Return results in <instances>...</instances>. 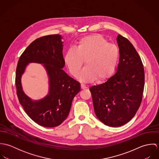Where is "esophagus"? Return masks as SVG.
<instances>
[{
    "instance_id": "esophagus-1",
    "label": "esophagus",
    "mask_w": 159,
    "mask_h": 159,
    "mask_svg": "<svg viewBox=\"0 0 159 159\" xmlns=\"http://www.w3.org/2000/svg\"><path fill=\"white\" fill-rule=\"evenodd\" d=\"M81 89H86L87 88H86V86L85 85H84V84H81Z\"/></svg>"
}]
</instances>
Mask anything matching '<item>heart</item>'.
Listing matches in <instances>:
<instances>
[{"label": "heart", "instance_id": "obj_1", "mask_svg": "<svg viewBox=\"0 0 159 159\" xmlns=\"http://www.w3.org/2000/svg\"><path fill=\"white\" fill-rule=\"evenodd\" d=\"M119 59V49L102 35L84 37L77 43L75 48L67 51L64 61L71 74L76 76L84 61L86 66L79 74V78L84 82L97 79L102 81L114 71Z\"/></svg>", "mask_w": 159, "mask_h": 159}]
</instances>
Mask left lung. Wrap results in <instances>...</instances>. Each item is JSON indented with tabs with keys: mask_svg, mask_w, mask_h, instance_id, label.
<instances>
[{
	"mask_svg": "<svg viewBox=\"0 0 159 159\" xmlns=\"http://www.w3.org/2000/svg\"><path fill=\"white\" fill-rule=\"evenodd\" d=\"M119 62L116 73L105 83L90 88L97 118L110 127H120L135 115L142 101L144 70L133 45L119 35Z\"/></svg>",
	"mask_w": 159,
	"mask_h": 159,
	"instance_id": "1",
	"label": "left lung"
}]
</instances>
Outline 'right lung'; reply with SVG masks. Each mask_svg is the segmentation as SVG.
I'll list each match as a JSON object with an SVG mask.
<instances>
[{
	"mask_svg": "<svg viewBox=\"0 0 159 159\" xmlns=\"http://www.w3.org/2000/svg\"><path fill=\"white\" fill-rule=\"evenodd\" d=\"M62 37L49 35L32 42L24 50L18 62L15 84L20 104L27 114L39 125L54 127L67 117L75 96L80 91V83L63 70ZM43 64L49 77V92L43 99L32 101L22 91L21 76L29 63Z\"/></svg>",
	"mask_w": 159,
	"mask_h": 159,
	"instance_id": "add662e5",
	"label": "right lung"
}]
</instances>
